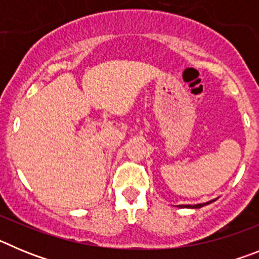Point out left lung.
Returning <instances> with one entry per match:
<instances>
[{"label": "left lung", "mask_w": 259, "mask_h": 259, "mask_svg": "<svg viewBox=\"0 0 259 259\" xmlns=\"http://www.w3.org/2000/svg\"><path fill=\"white\" fill-rule=\"evenodd\" d=\"M212 201H215V200H212ZM207 203H210V202H206V203H197V205H182V206H184V207H191V209H200V207L205 206V205H207Z\"/></svg>", "instance_id": "8db88e82"}]
</instances>
